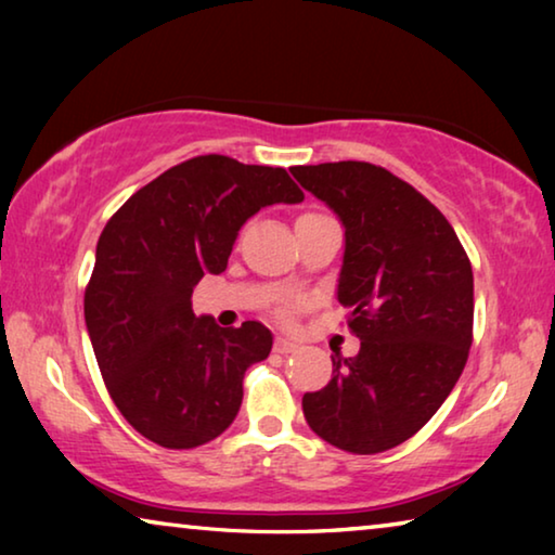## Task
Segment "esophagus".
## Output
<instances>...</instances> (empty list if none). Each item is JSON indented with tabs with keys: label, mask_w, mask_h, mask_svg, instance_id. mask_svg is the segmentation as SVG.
Here are the masks:
<instances>
[{
	"label": "esophagus",
	"mask_w": 555,
	"mask_h": 555,
	"mask_svg": "<svg viewBox=\"0 0 555 555\" xmlns=\"http://www.w3.org/2000/svg\"><path fill=\"white\" fill-rule=\"evenodd\" d=\"M298 350V343H294V340H288V337H276L274 340V352H279V354H288V352H296Z\"/></svg>",
	"instance_id": "obj_1"
}]
</instances>
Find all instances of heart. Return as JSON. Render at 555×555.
I'll list each match as a JSON object with an SVG mask.
<instances>
[{"instance_id": "1", "label": "heart", "mask_w": 555, "mask_h": 555, "mask_svg": "<svg viewBox=\"0 0 555 555\" xmlns=\"http://www.w3.org/2000/svg\"><path fill=\"white\" fill-rule=\"evenodd\" d=\"M300 306H304V298H286L284 304L276 306V318H281V321H291Z\"/></svg>"}]
</instances>
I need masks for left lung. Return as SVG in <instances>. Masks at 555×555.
Here are the masks:
<instances>
[{"mask_svg":"<svg viewBox=\"0 0 555 555\" xmlns=\"http://www.w3.org/2000/svg\"><path fill=\"white\" fill-rule=\"evenodd\" d=\"M345 224L337 300L360 352L304 393L313 434L354 455L401 446L453 391L473 345V267L434 203L367 162L291 168Z\"/></svg>","mask_w":555,"mask_h":555,"instance_id":"1","label":"left lung"}]
</instances>
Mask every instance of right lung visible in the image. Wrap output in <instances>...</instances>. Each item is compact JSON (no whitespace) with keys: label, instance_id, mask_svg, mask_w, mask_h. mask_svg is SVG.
<instances>
[{"label":"right lung","instance_id":"obj_1","mask_svg":"<svg viewBox=\"0 0 555 555\" xmlns=\"http://www.w3.org/2000/svg\"><path fill=\"white\" fill-rule=\"evenodd\" d=\"M284 168L208 154L168 168L112 215L86 286V323L112 401L168 450L210 443L237 416L247 367L267 360L259 321L220 327L193 288L222 274L237 232L274 203H300Z\"/></svg>","mask_w":555,"mask_h":555}]
</instances>
